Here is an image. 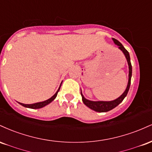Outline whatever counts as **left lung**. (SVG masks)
<instances>
[{"label":"left lung","instance_id":"left-lung-1","mask_svg":"<svg viewBox=\"0 0 152 152\" xmlns=\"http://www.w3.org/2000/svg\"><path fill=\"white\" fill-rule=\"evenodd\" d=\"M113 41H114V42L118 46V48L121 49L122 51H123V53H124L125 56H126V58L127 60V62H128L129 69V71L128 85H127V87L126 90H125V91L124 92L123 94H122L121 96H119L118 99H115L114 101H111V102H92V101L87 100V99H85L84 96L82 95L81 91V94L82 96V101H83V104H84L86 106H88V108H90L91 109L94 110V111H97V112H106V111H109L110 110L114 109V108L116 107V106H117L118 104H119L120 103L124 100V99L126 97V96L127 95V94H128V91L130 88L131 78H132V64H131L129 53V52L127 51V50L123 46V45H122L119 41H117L116 39H115V38H113Z\"/></svg>","mask_w":152,"mask_h":152}]
</instances>
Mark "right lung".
<instances>
[{
    "mask_svg": "<svg viewBox=\"0 0 152 152\" xmlns=\"http://www.w3.org/2000/svg\"><path fill=\"white\" fill-rule=\"evenodd\" d=\"M60 88H61V86L58 88V89L56 91V93L54 94L51 98H50L49 99H48V100H46V101H44V102L36 103V104H22V103H19V102L18 103L20 104V105L25 106V107H27V108H30V109H40V108H42V107H43V106H46L47 104H50L52 101H53L54 99H55L56 97L57 94H58V92L59 91V90H60Z\"/></svg>",
    "mask_w": 152,
    "mask_h": 152,
    "instance_id": "1",
    "label": "right lung"
}]
</instances>
